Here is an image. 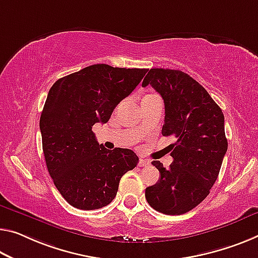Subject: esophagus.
Returning <instances> with one entry per match:
<instances>
[{
  "instance_id": "esophagus-1",
  "label": "esophagus",
  "mask_w": 258,
  "mask_h": 258,
  "mask_svg": "<svg viewBox=\"0 0 258 258\" xmlns=\"http://www.w3.org/2000/svg\"><path fill=\"white\" fill-rule=\"evenodd\" d=\"M149 165H150V161L146 159H140V161H138V166H140V167H146V166Z\"/></svg>"
}]
</instances>
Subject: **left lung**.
<instances>
[{
  "instance_id": "8db88e82",
  "label": "left lung",
  "mask_w": 258,
  "mask_h": 258,
  "mask_svg": "<svg viewBox=\"0 0 258 258\" xmlns=\"http://www.w3.org/2000/svg\"><path fill=\"white\" fill-rule=\"evenodd\" d=\"M148 85L164 99L161 134L177 141L170 145L168 169L152 161L160 177L145 189V197L157 211L183 215L204 201L219 174L228 146L224 114L208 91L181 70L150 69L142 83Z\"/></svg>"
}]
</instances>
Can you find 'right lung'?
Here are the masks:
<instances>
[{
	"mask_svg": "<svg viewBox=\"0 0 258 258\" xmlns=\"http://www.w3.org/2000/svg\"><path fill=\"white\" fill-rule=\"evenodd\" d=\"M148 69L93 64L57 79L40 116L42 150L55 187L74 208L96 210L116 196L121 177L136 167L129 149L99 144L92 126L106 123Z\"/></svg>",
	"mask_w": 258,
	"mask_h": 258,
	"instance_id": "right-lung-1",
	"label": "right lung"
}]
</instances>
